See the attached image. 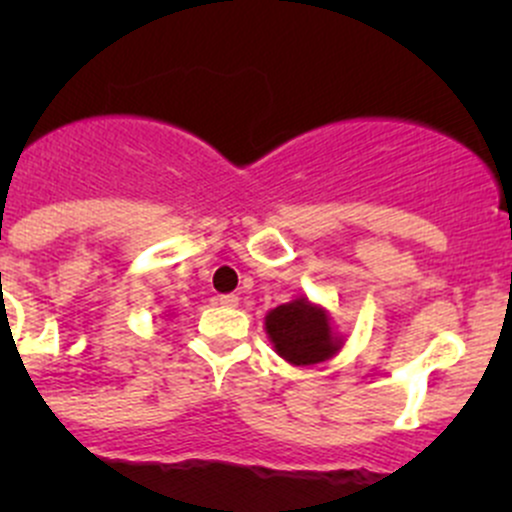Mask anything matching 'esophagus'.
<instances>
[{"label": "esophagus", "mask_w": 512, "mask_h": 512, "mask_svg": "<svg viewBox=\"0 0 512 512\" xmlns=\"http://www.w3.org/2000/svg\"><path fill=\"white\" fill-rule=\"evenodd\" d=\"M218 304L220 307H237V297L235 294H220Z\"/></svg>", "instance_id": "34e87169"}]
</instances>
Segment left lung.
<instances>
[{
  "instance_id": "8db88e82",
  "label": "left lung",
  "mask_w": 512,
  "mask_h": 512,
  "mask_svg": "<svg viewBox=\"0 0 512 512\" xmlns=\"http://www.w3.org/2000/svg\"><path fill=\"white\" fill-rule=\"evenodd\" d=\"M265 327L277 354L289 364H317L337 354L339 349L324 309L314 307L307 299L272 309L265 319Z\"/></svg>"
}]
</instances>
